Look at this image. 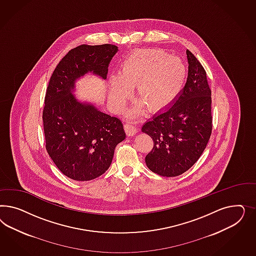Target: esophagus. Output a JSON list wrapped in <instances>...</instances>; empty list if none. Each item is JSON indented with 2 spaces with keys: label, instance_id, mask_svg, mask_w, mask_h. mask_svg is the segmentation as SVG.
Masks as SVG:
<instances>
[{
  "label": "esophagus",
  "instance_id": "34e87169",
  "mask_svg": "<svg viewBox=\"0 0 256 256\" xmlns=\"http://www.w3.org/2000/svg\"><path fill=\"white\" fill-rule=\"evenodd\" d=\"M124 130L130 135H135L137 132L136 126L132 124V122H128V121L124 124Z\"/></svg>",
  "mask_w": 256,
  "mask_h": 256
}]
</instances>
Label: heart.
Listing matches in <instances>:
<instances>
[{"label":"heart","instance_id":"obj_1","mask_svg":"<svg viewBox=\"0 0 256 256\" xmlns=\"http://www.w3.org/2000/svg\"><path fill=\"white\" fill-rule=\"evenodd\" d=\"M183 61L162 50H142L133 52L120 66L118 76L110 78V94L118 106L123 104L135 84V96L139 98L136 110L144 105L158 110L168 105L186 80Z\"/></svg>","mask_w":256,"mask_h":256}]
</instances>
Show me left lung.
I'll use <instances>...</instances> for the list:
<instances>
[{"label":"left lung","instance_id":"1","mask_svg":"<svg viewBox=\"0 0 256 256\" xmlns=\"http://www.w3.org/2000/svg\"><path fill=\"white\" fill-rule=\"evenodd\" d=\"M186 82L169 106L142 126L154 142L146 156L149 170L172 178L188 170L201 156L212 130L211 90L202 66L186 50Z\"/></svg>","mask_w":256,"mask_h":256}]
</instances>
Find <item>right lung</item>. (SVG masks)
<instances>
[{"mask_svg":"<svg viewBox=\"0 0 256 256\" xmlns=\"http://www.w3.org/2000/svg\"><path fill=\"white\" fill-rule=\"evenodd\" d=\"M117 52L110 44L72 48L57 64L46 88L42 117L46 151L57 168L73 180L100 176L112 162L117 144L126 138L120 118L74 94L77 80L87 73L106 80Z\"/></svg>","mask_w":256,"mask_h":256,"instance_id":"add662e5","label":"right lung"}]
</instances>
